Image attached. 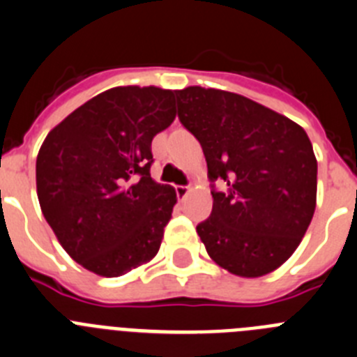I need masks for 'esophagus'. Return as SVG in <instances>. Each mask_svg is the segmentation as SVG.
I'll return each instance as SVG.
<instances>
[{
  "mask_svg": "<svg viewBox=\"0 0 357 357\" xmlns=\"http://www.w3.org/2000/svg\"><path fill=\"white\" fill-rule=\"evenodd\" d=\"M188 192H190V186H185V185H178L176 186V195H178L179 201H183V199L188 195Z\"/></svg>",
  "mask_w": 357,
  "mask_h": 357,
  "instance_id": "esophagus-1",
  "label": "esophagus"
}]
</instances>
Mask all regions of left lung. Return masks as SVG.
Wrapping results in <instances>:
<instances>
[{"mask_svg":"<svg viewBox=\"0 0 357 357\" xmlns=\"http://www.w3.org/2000/svg\"><path fill=\"white\" fill-rule=\"evenodd\" d=\"M178 117L199 140L211 185L197 234L217 265L240 278L275 271L297 249L317 206V158L306 131L240 94L176 91Z\"/></svg>","mask_w":357,"mask_h":357,"instance_id":"obj_1","label":"left lung"}]
</instances>
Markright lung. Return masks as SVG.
Wrapping results in <instances>:
<instances>
[{
  "label": "right lung",
  "instance_id": "add662e5",
  "mask_svg": "<svg viewBox=\"0 0 357 357\" xmlns=\"http://www.w3.org/2000/svg\"><path fill=\"white\" fill-rule=\"evenodd\" d=\"M174 94L115 86L67 115L40 146V210L86 271L119 278L158 252L178 197L151 178V142L176 119Z\"/></svg>",
  "mask_w": 357,
  "mask_h": 357
}]
</instances>
